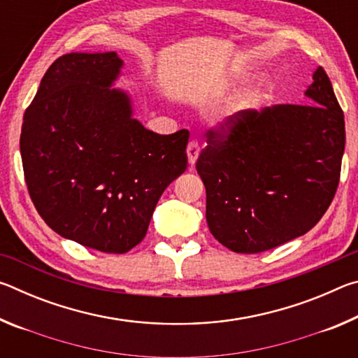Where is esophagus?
<instances>
[{
  "instance_id": "esophagus-1",
  "label": "esophagus",
  "mask_w": 358,
  "mask_h": 358,
  "mask_svg": "<svg viewBox=\"0 0 358 358\" xmlns=\"http://www.w3.org/2000/svg\"><path fill=\"white\" fill-rule=\"evenodd\" d=\"M186 153H187V161H189V164H196L199 155H201V145L196 141H191L187 143V148H186Z\"/></svg>"
}]
</instances>
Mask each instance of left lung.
I'll return each mask as SVG.
<instances>
[{
    "instance_id": "left-lung-1",
    "label": "left lung",
    "mask_w": 358,
    "mask_h": 358,
    "mask_svg": "<svg viewBox=\"0 0 358 358\" xmlns=\"http://www.w3.org/2000/svg\"><path fill=\"white\" fill-rule=\"evenodd\" d=\"M313 80L310 104L241 110L207 132L196 167L210 232L230 251L257 254L300 237L335 197L344 113L320 66Z\"/></svg>"
}]
</instances>
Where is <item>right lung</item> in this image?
I'll list each match as a JSON object with an SVG mask.
<instances>
[{"mask_svg": "<svg viewBox=\"0 0 358 358\" xmlns=\"http://www.w3.org/2000/svg\"><path fill=\"white\" fill-rule=\"evenodd\" d=\"M115 52L52 63L23 115L20 155L29 197L63 238L123 254L141 243L157 201L187 167L189 131L156 134L110 88Z\"/></svg>", "mask_w": 358, "mask_h": 358, "instance_id": "right-lung-1", "label": "right lung"}]
</instances>
